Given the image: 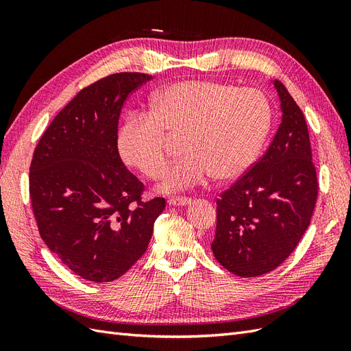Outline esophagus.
Returning <instances> with one entry per match:
<instances>
[{"mask_svg":"<svg viewBox=\"0 0 351 351\" xmlns=\"http://www.w3.org/2000/svg\"><path fill=\"white\" fill-rule=\"evenodd\" d=\"M190 202H192V199L186 197V196H171L168 199V205L169 206H184V205H189Z\"/></svg>","mask_w":351,"mask_h":351,"instance_id":"34e87169","label":"esophagus"}]
</instances>
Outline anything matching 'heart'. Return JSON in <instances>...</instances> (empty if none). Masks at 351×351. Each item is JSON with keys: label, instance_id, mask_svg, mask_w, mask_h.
I'll list each match as a JSON object with an SVG mask.
<instances>
[{"label": "heart", "instance_id": "heart-1", "mask_svg": "<svg viewBox=\"0 0 351 351\" xmlns=\"http://www.w3.org/2000/svg\"><path fill=\"white\" fill-rule=\"evenodd\" d=\"M271 127V105L254 88L210 80L168 84L154 95L149 114L129 117L117 145L121 158L147 178H158L168 162V137L182 139L183 152L159 186L178 192L244 174L256 159Z\"/></svg>", "mask_w": 351, "mask_h": 351}]
</instances>
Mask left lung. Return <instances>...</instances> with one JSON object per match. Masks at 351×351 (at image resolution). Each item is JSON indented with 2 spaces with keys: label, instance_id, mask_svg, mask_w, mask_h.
<instances>
[{
  "label": "left lung",
  "instance_id": "1",
  "mask_svg": "<svg viewBox=\"0 0 351 351\" xmlns=\"http://www.w3.org/2000/svg\"><path fill=\"white\" fill-rule=\"evenodd\" d=\"M282 121L268 151L217 199V261L239 277L278 268L303 237L317 199L304 115L289 90L274 82Z\"/></svg>",
  "mask_w": 351,
  "mask_h": 351
}]
</instances>
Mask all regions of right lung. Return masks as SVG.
Instances as JSON below:
<instances>
[{
    "mask_svg": "<svg viewBox=\"0 0 351 351\" xmlns=\"http://www.w3.org/2000/svg\"><path fill=\"white\" fill-rule=\"evenodd\" d=\"M152 79L115 73L83 88L42 134L29 193L42 240L79 277L120 278L146 252L164 197L142 200L143 183L119 154L124 102Z\"/></svg>",
    "mask_w": 351,
    "mask_h": 351,
    "instance_id": "obj_1",
    "label": "right lung"
}]
</instances>
